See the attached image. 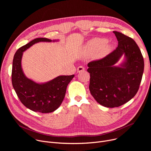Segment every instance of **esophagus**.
<instances>
[{
  "label": "esophagus",
  "mask_w": 151,
  "mask_h": 151,
  "mask_svg": "<svg viewBox=\"0 0 151 151\" xmlns=\"http://www.w3.org/2000/svg\"><path fill=\"white\" fill-rule=\"evenodd\" d=\"M77 71H78V72H79V73L82 72V71H84V67H83V66H79L77 68Z\"/></svg>",
  "instance_id": "1"
}]
</instances>
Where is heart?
<instances>
[{"label":"heart","mask_w":151,"mask_h":151,"mask_svg":"<svg viewBox=\"0 0 151 151\" xmlns=\"http://www.w3.org/2000/svg\"><path fill=\"white\" fill-rule=\"evenodd\" d=\"M86 47L88 50L96 52L98 57H101L109 52L111 45L105 39L93 38L88 43Z\"/></svg>","instance_id":"b5f03b06"}]
</instances>
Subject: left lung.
I'll return each mask as SVG.
<instances>
[{
	"label": "left lung",
	"mask_w": 151,
	"mask_h": 151,
	"mask_svg": "<svg viewBox=\"0 0 151 151\" xmlns=\"http://www.w3.org/2000/svg\"><path fill=\"white\" fill-rule=\"evenodd\" d=\"M118 46L104 58L88 63L89 90L99 104L108 108L119 107L130 100L137 93L144 71V59L133 40L114 31ZM122 55L125 61L114 66Z\"/></svg>",
	"instance_id": "8db88e82"
}]
</instances>
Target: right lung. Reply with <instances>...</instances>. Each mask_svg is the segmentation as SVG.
Wrapping results in <instances>:
<instances>
[{
    "label": "right lung",
    "instance_id": "add662e5",
    "mask_svg": "<svg viewBox=\"0 0 151 151\" xmlns=\"http://www.w3.org/2000/svg\"><path fill=\"white\" fill-rule=\"evenodd\" d=\"M51 41L46 38H35L19 47L13 60L12 81L13 88L22 104L35 112L49 113L56 110L65 97L68 84L74 77V75L59 76L47 83L38 84L24 74L21 68L23 52L36 43Z\"/></svg>",
    "mask_w": 151,
    "mask_h": 151
}]
</instances>
